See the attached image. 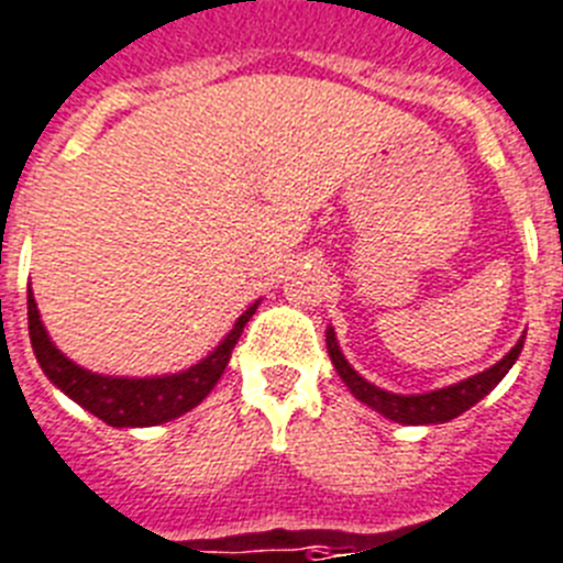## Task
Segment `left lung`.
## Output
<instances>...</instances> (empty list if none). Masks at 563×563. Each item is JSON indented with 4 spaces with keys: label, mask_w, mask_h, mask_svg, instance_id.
I'll list each match as a JSON object with an SVG mask.
<instances>
[{
    "label": "left lung",
    "mask_w": 563,
    "mask_h": 563,
    "mask_svg": "<svg viewBox=\"0 0 563 563\" xmlns=\"http://www.w3.org/2000/svg\"><path fill=\"white\" fill-rule=\"evenodd\" d=\"M325 345H329V356L331 363H334L336 374H340L342 383L349 385V390L360 402L374 408L376 413H383L385 419H394V422L439 424L462 417L464 410H471L478 399H485L505 379V374L512 368V363H516L521 349H525V336L512 345L510 354H505V360H498L496 365H490L482 374L467 376V379H462L456 385H448V388L430 390V394H408V397L376 388V385H371L368 379L356 374L349 365V360L342 356L340 345H336L334 329H325Z\"/></svg>",
    "instance_id": "obj_1"
}]
</instances>
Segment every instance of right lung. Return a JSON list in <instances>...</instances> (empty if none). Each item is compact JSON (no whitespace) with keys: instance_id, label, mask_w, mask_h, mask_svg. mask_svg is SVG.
<instances>
[{"instance_id":"right-lung-1","label":"right lung","mask_w":563,"mask_h":563,"mask_svg":"<svg viewBox=\"0 0 563 563\" xmlns=\"http://www.w3.org/2000/svg\"><path fill=\"white\" fill-rule=\"evenodd\" d=\"M257 306L261 300L252 302L238 317L234 329L223 336L221 345L209 356H203L198 365L178 371V374L141 376V379L139 376L92 374L67 360L47 336L31 288H27V329H31L33 354H36L45 376L58 390H65L73 402L90 410L92 417H99L112 428H153V424L178 419L180 413H187L209 397V390L218 385L221 374L227 371L232 349L243 334V325L252 320Z\"/></svg>"}]
</instances>
